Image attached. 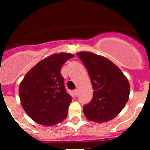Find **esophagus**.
I'll list each match as a JSON object with an SVG mask.
<instances>
[{"mask_svg":"<svg viewBox=\"0 0 150 150\" xmlns=\"http://www.w3.org/2000/svg\"><path fill=\"white\" fill-rule=\"evenodd\" d=\"M74 95H75V96H77L78 95V91H77V89H75V90H74Z\"/></svg>","mask_w":150,"mask_h":150,"instance_id":"esophagus-1","label":"esophagus"}]
</instances>
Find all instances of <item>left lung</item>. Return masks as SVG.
I'll return each mask as SVG.
<instances>
[{
  "label": "left lung",
  "instance_id": "1",
  "mask_svg": "<svg viewBox=\"0 0 150 150\" xmlns=\"http://www.w3.org/2000/svg\"><path fill=\"white\" fill-rule=\"evenodd\" d=\"M86 67L91 79L93 97L83 107L90 121L105 122L114 119L129 98L130 85L119 67L107 58L92 52L76 53Z\"/></svg>",
  "mask_w": 150,
  "mask_h": 150
}]
</instances>
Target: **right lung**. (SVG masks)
Returning a JSON list of instances; mask_svg holds the SVG:
<instances>
[{
	"instance_id": "add662e5",
	"label": "right lung",
	"mask_w": 150,
	"mask_h": 150,
	"mask_svg": "<svg viewBox=\"0 0 150 150\" xmlns=\"http://www.w3.org/2000/svg\"><path fill=\"white\" fill-rule=\"evenodd\" d=\"M73 57L64 52L50 55L30 69L21 82L18 89L21 104L38 124L51 126L67 117L72 97L66 91L61 68Z\"/></svg>"
}]
</instances>
